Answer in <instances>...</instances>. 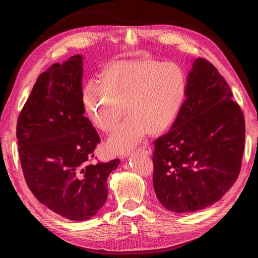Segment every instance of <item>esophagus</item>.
Segmentation results:
<instances>
[{
  "instance_id": "esophagus-1",
  "label": "esophagus",
  "mask_w": 258,
  "mask_h": 258,
  "mask_svg": "<svg viewBox=\"0 0 258 258\" xmlns=\"http://www.w3.org/2000/svg\"><path fill=\"white\" fill-rule=\"evenodd\" d=\"M139 153H142L145 155H151L152 154V148L148 146V145H143L142 147H140L138 150Z\"/></svg>"
}]
</instances>
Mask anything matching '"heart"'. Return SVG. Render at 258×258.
<instances>
[{
	"mask_svg": "<svg viewBox=\"0 0 258 258\" xmlns=\"http://www.w3.org/2000/svg\"><path fill=\"white\" fill-rule=\"evenodd\" d=\"M184 70L155 59L121 60L107 66L102 79L92 77L83 90L90 120L112 131L127 110L129 116L107 140L108 151L123 154L143 141L148 132L159 134L175 120L185 100Z\"/></svg>",
	"mask_w": 258,
	"mask_h": 258,
	"instance_id": "b5f03b06",
	"label": "heart"
}]
</instances>
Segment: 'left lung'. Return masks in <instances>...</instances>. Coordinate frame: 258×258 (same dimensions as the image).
I'll return each instance as SVG.
<instances>
[{
    "label": "left lung",
    "mask_w": 258,
    "mask_h": 258,
    "mask_svg": "<svg viewBox=\"0 0 258 258\" xmlns=\"http://www.w3.org/2000/svg\"><path fill=\"white\" fill-rule=\"evenodd\" d=\"M244 140V116L228 84L211 62L196 59L175 121L154 142L153 185L160 204L188 213L220 200L240 173Z\"/></svg>",
    "instance_id": "1"
}]
</instances>
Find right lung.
<instances>
[{
	"instance_id": "add662e5",
	"label": "right lung",
	"mask_w": 258,
	"mask_h": 258,
	"mask_svg": "<svg viewBox=\"0 0 258 258\" xmlns=\"http://www.w3.org/2000/svg\"><path fill=\"white\" fill-rule=\"evenodd\" d=\"M83 57L54 63L36 80L17 121L18 152L30 190L73 221L89 220L107 198L119 159L91 162L100 137L83 103Z\"/></svg>"
}]
</instances>
